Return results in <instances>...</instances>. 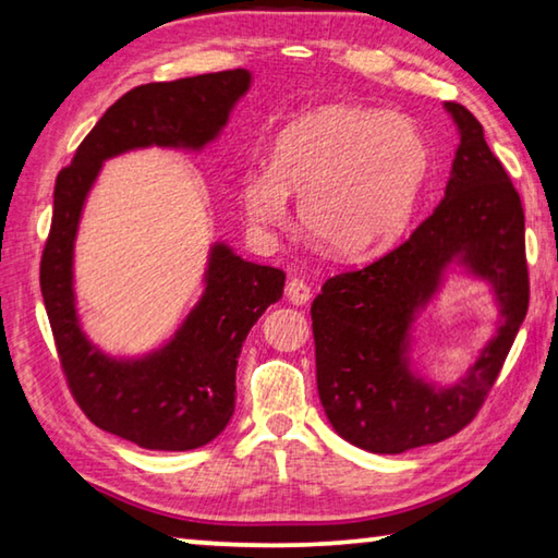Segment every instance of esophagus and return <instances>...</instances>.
Here are the masks:
<instances>
[{
    "mask_svg": "<svg viewBox=\"0 0 558 558\" xmlns=\"http://www.w3.org/2000/svg\"><path fill=\"white\" fill-rule=\"evenodd\" d=\"M286 295L292 302V305H307L310 298H313V290L302 278H292L286 286Z\"/></svg>",
    "mask_w": 558,
    "mask_h": 558,
    "instance_id": "1",
    "label": "esophagus"
}]
</instances>
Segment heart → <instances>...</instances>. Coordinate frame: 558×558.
<instances>
[{
  "instance_id": "obj_1",
  "label": "heart",
  "mask_w": 558,
  "mask_h": 558,
  "mask_svg": "<svg viewBox=\"0 0 558 558\" xmlns=\"http://www.w3.org/2000/svg\"><path fill=\"white\" fill-rule=\"evenodd\" d=\"M430 172V147L413 120L356 106H319L280 130L268 167L241 182L245 216L286 226L288 194L319 248L356 260L399 235Z\"/></svg>"
}]
</instances>
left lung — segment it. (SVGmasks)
Here are the masks:
<instances>
[{"label": "left lung", "instance_id": "left-lung-1", "mask_svg": "<svg viewBox=\"0 0 558 558\" xmlns=\"http://www.w3.org/2000/svg\"><path fill=\"white\" fill-rule=\"evenodd\" d=\"M460 145L446 196L409 241L362 270L329 278L315 298L319 401L356 448L396 456L456 436L475 418L529 307L524 209L485 143L477 118L446 102ZM452 265L490 282L500 329L458 384L436 387L410 369V327Z\"/></svg>", "mask_w": 558, "mask_h": 558}]
</instances>
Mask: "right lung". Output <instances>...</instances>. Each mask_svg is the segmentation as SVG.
<instances>
[{"label": "right lung", "mask_w": 558, "mask_h": 558, "mask_svg": "<svg viewBox=\"0 0 558 558\" xmlns=\"http://www.w3.org/2000/svg\"><path fill=\"white\" fill-rule=\"evenodd\" d=\"M251 88L245 69L147 83L106 110L53 189L41 256V295L75 403L98 428L147 450H194L229 426L235 364L258 317L282 298L286 272L214 243L206 288L165 347L116 359L83 335L73 292V245L83 206L106 159L130 149H204Z\"/></svg>", "instance_id": "obj_1"}]
</instances>
